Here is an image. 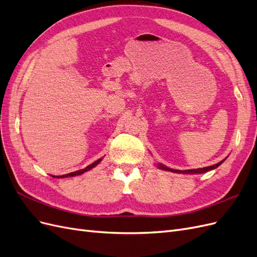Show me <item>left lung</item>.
<instances>
[{
  "instance_id": "1",
  "label": "left lung",
  "mask_w": 257,
  "mask_h": 257,
  "mask_svg": "<svg viewBox=\"0 0 257 257\" xmlns=\"http://www.w3.org/2000/svg\"><path fill=\"white\" fill-rule=\"evenodd\" d=\"M224 162V160L220 163H217V164L215 165H212V166H208V167H204V168H197V169H188V170H176V169H170L168 167H165L163 165H159L160 168L162 169H165V170H169V172H174V173H178V174H200V173H205V172H208V170H211V169H214L216 168L217 166H220L222 163Z\"/></svg>"
}]
</instances>
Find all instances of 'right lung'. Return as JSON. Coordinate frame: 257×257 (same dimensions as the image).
Here are the masks:
<instances>
[{
  "mask_svg": "<svg viewBox=\"0 0 257 257\" xmlns=\"http://www.w3.org/2000/svg\"><path fill=\"white\" fill-rule=\"evenodd\" d=\"M102 161V160H97V161H95V162H93L91 165H89V166H87L85 168H83V169H80V170H77V172H74V173H69V174H66V175H63V176H59L58 178H64V177H73V176H77V175H81V174H83L84 172H88V170H90L91 168H93L94 166H96L98 163Z\"/></svg>",
  "mask_w": 257,
  "mask_h": 257,
  "instance_id": "1",
  "label": "right lung"
}]
</instances>
